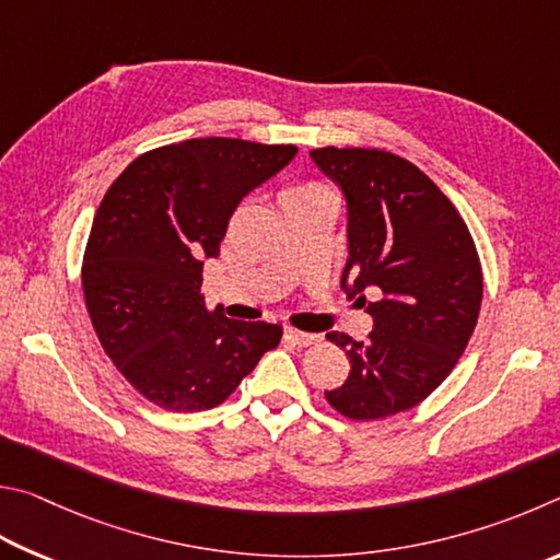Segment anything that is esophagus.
<instances>
[{
  "instance_id": "esophagus-1",
  "label": "esophagus",
  "mask_w": 560,
  "mask_h": 560,
  "mask_svg": "<svg viewBox=\"0 0 560 560\" xmlns=\"http://www.w3.org/2000/svg\"><path fill=\"white\" fill-rule=\"evenodd\" d=\"M288 337L292 345H298V347H312L319 341L317 335H307V331H300V329H288Z\"/></svg>"
}]
</instances>
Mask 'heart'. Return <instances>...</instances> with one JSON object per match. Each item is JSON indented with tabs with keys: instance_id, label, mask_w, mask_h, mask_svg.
<instances>
[{
	"instance_id": "1",
	"label": "heart",
	"mask_w": 560,
	"mask_h": 560,
	"mask_svg": "<svg viewBox=\"0 0 560 560\" xmlns=\"http://www.w3.org/2000/svg\"><path fill=\"white\" fill-rule=\"evenodd\" d=\"M322 191V186L317 184H290L285 191L280 194V201L282 203H290V201H298V199H305V196Z\"/></svg>"
}]
</instances>
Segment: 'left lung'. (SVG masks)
Segmentation results:
<instances>
[{"instance_id": "obj_1", "label": "left lung", "mask_w": 560, "mask_h": 560, "mask_svg": "<svg viewBox=\"0 0 560 560\" xmlns=\"http://www.w3.org/2000/svg\"><path fill=\"white\" fill-rule=\"evenodd\" d=\"M312 160L349 209L347 278L374 317L366 341L331 331L349 378L327 404L349 420H381L425 400L450 376L477 327L482 265L455 203L413 162L366 147H319ZM374 289L376 303H366Z\"/></svg>"}]
</instances>
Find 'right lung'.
Returning <instances> with one entry per match:
<instances>
[{"label":"right lung","mask_w":560,"mask_h":560,"mask_svg":"<svg viewBox=\"0 0 560 560\" xmlns=\"http://www.w3.org/2000/svg\"><path fill=\"white\" fill-rule=\"evenodd\" d=\"M295 152L196 137L140 154L105 191L83 253V298L105 354L150 404L174 413L221 406L280 345L278 325L206 310L201 282L235 206Z\"/></svg>","instance_id":"add662e5"}]
</instances>
